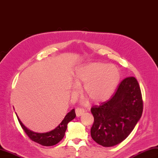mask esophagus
I'll return each mask as SVG.
<instances>
[{
  "label": "esophagus",
  "instance_id": "esophagus-1",
  "mask_svg": "<svg viewBox=\"0 0 158 158\" xmlns=\"http://www.w3.org/2000/svg\"><path fill=\"white\" fill-rule=\"evenodd\" d=\"M84 112H85L84 109L81 108H76V110H75V113H76L77 116H81L84 113Z\"/></svg>",
  "mask_w": 158,
  "mask_h": 158
}]
</instances>
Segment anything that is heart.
Returning <instances> with one entry per match:
<instances>
[{
  "label": "heart",
  "instance_id": "obj_1",
  "mask_svg": "<svg viewBox=\"0 0 158 158\" xmlns=\"http://www.w3.org/2000/svg\"><path fill=\"white\" fill-rule=\"evenodd\" d=\"M120 77L115 65L92 63L77 69L74 78L77 83L84 84V91L91 100L102 102L112 96Z\"/></svg>",
  "mask_w": 158,
  "mask_h": 158
}]
</instances>
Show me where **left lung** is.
<instances>
[{"label":"left lung","instance_id":"left-lung-1","mask_svg":"<svg viewBox=\"0 0 158 158\" xmlns=\"http://www.w3.org/2000/svg\"><path fill=\"white\" fill-rule=\"evenodd\" d=\"M143 102L140 86L136 78L124 79L108 101L91 108L94 122L91 136L103 147L120 143L133 130L140 119Z\"/></svg>","mask_w":158,"mask_h":158}]
</instances>
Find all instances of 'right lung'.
Masks as SVG:
<instances>
[{
	"label": "right lung",
	"instance_id": "1",
	"mask_svg": "<svg viewBox=\"0 0 158 158\" xmlns=\"http://www.w3.org/2000/svg\"><path fill=\"white\" fill-rule=\"evenodd\" d=\"M76 116L75 109H73L65 116L64 118L56 129L45 133H37L29 131L25 127L17 117L19 123L22 129L31 141L43 146H52L60 142L64 136L65 131L67 130L68 123L75 118Z\"/></svg>",
	"mask_w": 158,
	"mask_h": 158
}]
</instances>
